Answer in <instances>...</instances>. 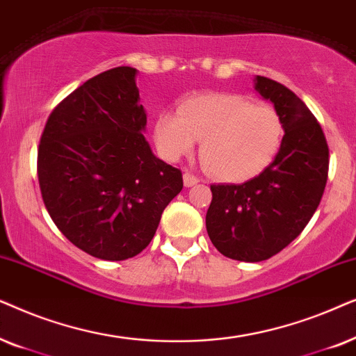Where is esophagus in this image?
<instances>
[{
    "mask_svg": "<svg viewBox=\"0 0 356 356\" xmlns=\"http://www.w3.org/2000/svg\"><path fill=\"white\" fill-rule=\"evenodd\" d=\"M182 177H184V186L186 187H193L198 184V177H195V175L191 172H184Z\"/></svg>",
    "mask_w": 356,
    "mask_h": 356,
    "instance_id": "1",
    "label": "esophagus"
}]
</instances>
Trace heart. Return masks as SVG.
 <instances>
[{
    "mask_svg": "<svg viewBox=\"0 0 356 356\" xmlns=\"http://www.w3.org/2000/svg\"><path fill=\"white\" fill-rule=\"evenodd\" d=\"M153 135L159 153L172 163L191 154L195 141H200L202 163L215 177L244 182L273 163L285 125L267 104L208 92L186 99L177 113H159Z\"/></svg>",
    "mask_w": 356,
    "mask_h": 356,
    "instance_id": "b5f03b06",
    "label": "heart"
}]
</instances>
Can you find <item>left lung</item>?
I'll use <instances>...</instances> for the list:
<instances>
[{"label": "left lung", "instance_id": "8db88e82", "mask_svg": "<svg viewBox=\"0 0 356 356\" xmlns=\"http://www.w3.org/2000/svg\"><path fill=\"white\" fill-rule=\"evenodd\" d=\"M254 91L282 117V148L264 172L239 186H211L207 233L226 257L260 262L296 239L319 207L329 170L321 125L295 92L264 76Z\"/></svg>", "mask_w": 356, "mask_h": 356}]
</instances>
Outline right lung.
I'll return each instance as SVG.
<instances>
[{
  "label": "right lung",
  "mask_w": 356,
  "mask_h": 356,
  "mask_svg": "<svg viewBox=\"0 0 356 356\" xmlns=\"http://www.w3.org/2000/svg\"><path fill=\"white\" fill-rule=\"evenodd\" d=\"M136 76L118 66L88 79L50 113L39 146L47 211L66 239L102 260L140 254L184 187L181 170L145 138Z\"/></svg>",
  "instance_id": "1"
}]
</instances>
